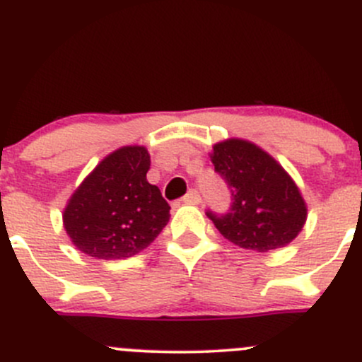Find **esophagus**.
<instances>
[{"label": "esophagus", "instance_id": "1", "mask_svg": "<svg viewBox=\"0 0 362 362\" xmlns=\"http://www.w3.org/2000/svg\"><path fill=\"white\" fill-rule=\"evenodd\" d=\"M182 203L185 204H199L201 203V196L196 189H191L184 197H182Z\"/></svg>", "mask_w": 362, "mask_h": 362}]
</instances>
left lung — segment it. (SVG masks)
Masks as SVG:
<instances>
[{"mask_svg":"<svg viewBox=\"0 0 362 362\" xmlns=\"http://www.w3.org/2000/svg\"><path fill=\"white\" fill-rule=\"evenodd\" d=\"M211 163L230 191L227 213L206 211L223 238L265 253L298 235L307 220L305 201L272 156L246 140L230 139L213 146Z\"/></svg>","mask_w":362,"mask_h":362,"instance_id":"8db88e82","label":"left lung"}]
</instances>
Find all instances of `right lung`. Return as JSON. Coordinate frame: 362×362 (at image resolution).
<instances>
[{
    "label": "right lung",
    "instance_id": "right-lung-1",
    "mask_svg": "<svg viewBox=\"0 0 362 362\" xmlns=\"http://www.w3.org/2000/svg\"><path fill=\"white\" fill-rule=\"evenodd\" d=\"M149 168L142 146L121 147L98 163L64 210L76 248L100 260H124L158 238L170 220V204L147 182Z\"/></svg>",
    "mask_w": 362,
    "mask_h": 362
}]
</instances>
